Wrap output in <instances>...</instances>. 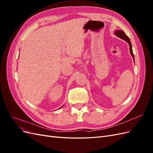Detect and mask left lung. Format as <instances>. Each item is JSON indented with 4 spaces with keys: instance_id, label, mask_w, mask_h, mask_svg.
Masks as SVG:
<instances>
[{
    "instance_id": "1",
    "label": "left lung",
    "mask_w": 153,
    "mask_h": 153,
    "mask_svg": "<svg viewBox=\"0 0 153 153\" xmlns=\"http://www.w3.org/2000/svg\"><path fill=\"white\" fill-rule=\"evenodd\" d=\"M114 34L116 35L117 37H119V38H121L123 39H124V41H126V42L129 44V51H130V53L131 55V56L134 60V62H135V59H134V55L133 53V50H132V46H131V43L130 42V40H129V38L127 36V35L124 33V32L121 30H118L114 32Z\"/></svg>"
}]
</instances>
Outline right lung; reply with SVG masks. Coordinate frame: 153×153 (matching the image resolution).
<instances>
[{
  "label": "right lung",
  "instance_id": "1",
  "mask_svg": "<svg viewBox=\"0 0 153 153\" xmlns=\"http://www.w3.org/2000/svg\"><path fill=\"white\" fill-rule=\"evenodd\" d=\"M62 106H61V108H62Z\"/></svg>",
  "mask_w": 153,
  "mask_h": 153
}]
</instances>
